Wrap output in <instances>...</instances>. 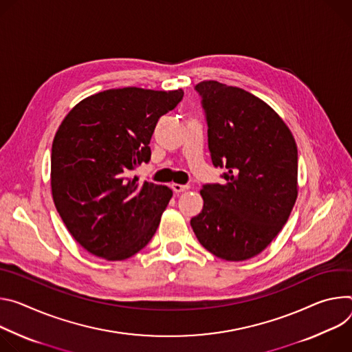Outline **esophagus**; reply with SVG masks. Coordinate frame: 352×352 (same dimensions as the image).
Returning a JSON list of instances; mask_svg holds the SVG:
<instances>
[{"instance_id": "esophagus-1", "label": "esophagus", "mask_w": 352, "mask_h": 352, "mask_svg": "<svg viewBox=\"0 0 352 352\" xmlns=\"http://www.w3.org/2000/svg\"><path fill=\"white\" fill-rule=\"evenodd\" d=\"M188 188H190L188 184H177V183H173V184H172V190H173L175 192H183V191H186V190H188Z\"/></svg>"}]
</instances>
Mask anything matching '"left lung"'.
Here are the masks:
<instances>
[{
	"mask_svg": "<svg viewBox=\"0 0 352 352\" xmlns=\"http://www.w3.org/2000/svg\"><path fill=\"white\" fill-rule=\"evenodd\" d=\"M208 124L214 166L223 184L200 190L203 211L190 225L214 256L243 261L261 253L289 218L298 197L295 138L264 100L218 81L196 85Z\"/></svg>",
	"mask_w": 352,
	"mask_h": 352,
	"instance_id": "1",
	"label": "left lung"
}]
</instances>
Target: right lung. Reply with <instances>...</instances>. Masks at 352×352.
Wrapping results in <instances>:
<instances>
[{
	"label": "right lung",
	"instance_id": "right-lung-1",
	"mask_svg": "<svg viewBox=\"0 0 352 352\" xmlns=\"http://www.w3.org/2000/svg\"><path fill=\"white\" fill-rule=\"evenodd\" d=\"M184 92L107 89L75 104L52 146L53 201L71 236L94 256L126 260L155 235L173 192L131 172L151 160L160 117Z\"/></svg>",
	"mask_w": 352,
	"mask_h": 352
}]
</instances>
